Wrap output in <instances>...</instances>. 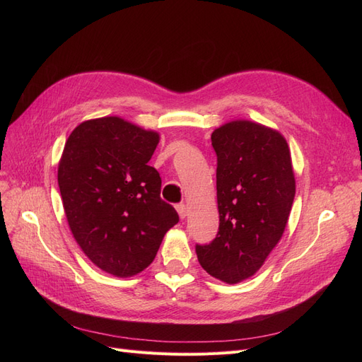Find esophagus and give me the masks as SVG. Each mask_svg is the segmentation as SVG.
Masks as SVG:
<instances>
[{"label":"esophagus","mask_w":362,"mask_h":362,"mask_svg":"<svg viewBox=\"0 0 362 362\" xmlns=\"http://www.w3.org/2000/svg\"><path fill=\"white\" fill-rule=\"evenodd\" d=\"M177 211L180 214V218H185V216H187V206H185L184 204H178L177 205Z\"/></svg>","instance_id":"esophagus-1"}]
</instances>
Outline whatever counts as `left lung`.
<instances>
[{"mask_svg":"<svg viewBox=\"0 0 362 362\" xmlns=\"http://www.w3.org/2000/svg\"><path fill=\"white\" fill-rule=\"evenodd\" d=\"M211 145L221 223L196 255L213 278L238 284L255 275L286 231L296 193L291 154L279 131L245 119L216 128Z\"/></svg>","mask_w":362,"mask_h":362,"instance_id":"8db88e82","label":"left lung"}]
</instances>
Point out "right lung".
I'll return each instance as SVG.
<instances>
[{
  "label": "right lung",
  "mask_w": 362,
  "mask_h": 362,
  "mask_svg": "<svg viewBox=\"0 0 362 362\" xmlns=\"http://www.w3.org/2000/svg\"><path fill=\"white\" fill-rule=\"evenodd\" d=\"M158 141L157 131L119 116L89 119L69 134L59 161L75 242L96 267L117 278L145 270L180 221L160 198V173L148 164Z\"/></svg>",
  "instance_id": "1"
}]
</instances>
